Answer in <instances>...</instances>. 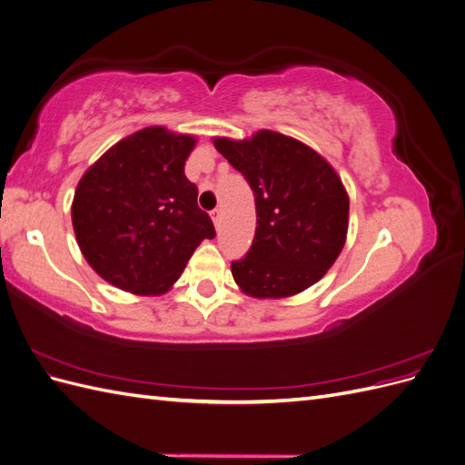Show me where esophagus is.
Instances as JSON below:
<instances>
[{
    "label": "esophagus",
    "instance_id": "obj_1",
    "mask_svg": "<svg viewBox=\"0 0 465 465\" xmlns=\"http://www.w3.org/2000/svg\"><path fill=\"white\" fill-rule=\"evenodd\" d=\"M221 217H223V213H221V209H219V207L211 211V219H213L215 227H219V224H221Z\"/></svg>",
    "mask_w": 465,
    "mask_h": 465
}]
</instances>
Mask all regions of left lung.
Here are the masks:
<instances>
[{
  "label": "left lung",
  "instance_id": "obj_1",
  "mask_svg": "<svg viewBox=\"0 0 465 465\" xmlns=\"http://www.w3.org/2000/svg\"><path fill=\"white\" fill-rule=\"evenodd\" d=\"M256 198V234L232 262L234 283L254 299H287L328 273L347 241L349 195L335 168L299 139L260 130L215 137Z\"/></svg>",
  "mask_w": 465,
  "mask_h": 465
}]
</instances>
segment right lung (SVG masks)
Segmentation results:
<instances>
[{
    "instance_id": "1",
    "label": "right lung",
    "mask_w": 465,
    "mask_h": 465,
    "mask_svg": "<svg viewBox=\"0 0 465 465\" xmlns=\"http://www.w3.org/2000/svg\"><path fill=\"white\" fill-rule=\"evenodd\" d=\"M198 137L149 125L112 145L81 176L72 223L81 254L110 285L159 297L215 229L184 164Z\"/></svg>"
}]
</instances>
